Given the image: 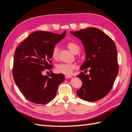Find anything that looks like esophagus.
I'll return each instance as SVG.
<instances>
[{
    "label": "esophagus",
    "instance_id": "1",
    "mask_svg": "<svg viewBox=\"0 0 132 132\" xmlns=\"http://www.w3.org/2000/svg\"><path fill=\"white\" fill-rule=\"evenodd\" d=\"M65 78L66 79L70 78H72V76H71V75H65Z\"/></svg>",
    "mask_w": 132,
    "mask_h": 132
}]
</instances>
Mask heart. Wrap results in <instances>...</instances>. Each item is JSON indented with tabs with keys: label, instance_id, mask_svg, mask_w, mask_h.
<instances>
[{
	"label": "heart",
	"instance_id": "heart-1",
	"mask_svg": "<svg viewBox=\"0 0 132 132\" xmlns=\"http://www.w3.org/2000/svg\"><path fill=\"white\" fill-rule=\"evenodd\" d=\"M67 47L71 52L75 53L76 52L79 51V47L78 45L73 42H69L67 43ZM58 56V48L57 46L53 48L52 52V57L56 60ZM75 68V65L70 63H61L56 66V71L57 73L69 75L72 73Z\"/></svg>",
	"mask_w": 132,
	"mask_h": 132
}]
</instances>
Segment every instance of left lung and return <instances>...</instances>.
Returning <instances> with one entry per match:
<instances>
[{
    "instance_id": "obj_1",
    "label": "left lung",
    "mask_w": 132,
    "mask_h": 132,
    "mask_svg": "<svg viewBox=\"0 0 132 132\" xmlns=\"http://www.w3.org/2000/svg\"><path fill=\"white\" fill-rule=\"evenodd\" d=\"M70 33L80 39L85 48L86 59L80 69H89L90 72L77 76L82 84L77 94L86 101L99 100L109 93L118 73L116 46L109 36L97 28Z\"/></svg>"
}]
</instances>
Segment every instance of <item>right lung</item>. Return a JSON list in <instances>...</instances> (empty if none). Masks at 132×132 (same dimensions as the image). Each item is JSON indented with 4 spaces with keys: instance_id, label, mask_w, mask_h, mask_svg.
Wrapping results in <instances>:
<instances>
[{
    "instance_id": "1",
    "label": "right lung",
    "mask_w": 132,
    "mask_h": 132,
    "mask_svg": "<svg viewBox=\"0 0 132 132\" xmlns=\"http://www.w3.org/2000/svg\"><path fill=\"white\" fill-rule=\"evenodd\" d=\"M62 34L48 31L34 32L15 50L13 68L15 82L28 100L45 105L55 97L60 84L64 81L62 74L43 75L45 69L52 68L51 59L55 45L64 38Z\"/></svg>"
}]
</instances>
